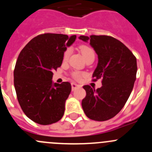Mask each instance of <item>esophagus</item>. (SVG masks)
<instances>
[{"label": "esophagus", "mask_w": 152, "mask_h": 152, "mask_svg": "<svg viewBox=\"0 0 152 152\" xmlns=\"http://www.w3.org/2000/svg\"><path fill=\"white\" fill-rule=\"evenodd\" d=\"M81 86L79 85H77L76 83H75V82H73V83H71V87H72V90H76V89L79 88V87H80Z\"/></svg>", "instance_id": "esophagus-1"}]
</instances>
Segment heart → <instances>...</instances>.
I'll use <instances>...</instances> for the list:
<instances>
[{
  "label": "heart",
  "instance_id": "1",
  "mask_svg": "<svg viewBox=\"0 0 152 152\" xmlns=\"http://www.w3.org/2000/svg\"><path fill=\"white\" fill-rule=\"evenodd\" d=\"M70 51H71V50H70V48L67 49V50H65V53H64L63 54L64 61H66L68 59L69 56H70ZM80 51L81 53H82L83 57L85 58V59H86L87 57H89V56H95L94 50H93L91 48L86 46V45H82V46H80ZM82 75H83V73H82L81 72H79V71H75L73 72V76L76 79H80Z\"/></svg>",
  "mask_w": 152,
  "mask_h": 152
}]
</instances>
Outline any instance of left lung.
<instances>
[{
	"instance_id": "1",
	"label": "left lung",
	"mask_w": 152,
	"mask_h": 152,
	"mask_svg": "<svg viewBox=\"0 0 152 152\" xmlns=\"http://www.w3.org/2000/svg\"><path fill=\"white\" fill-rule=\"evenodd\" d=\"M98 55L95 79L102 78L97 90L85 85L86 97L82 106L87 118L104 121L115 116L125 105L132 93L137 73V59L129 49L115 38L105 35L80 36Z\"/></svg>"
}]
</instances>
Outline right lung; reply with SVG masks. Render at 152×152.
Wrapping results in <instances>:
<instances>
[{"mask_svg":"<svg viewBox=\"0 0 152 152\" xmlns=\"http://www.w3.org/2000/svg\"><path fill=\"white\" fill-rule=\"evenodd\" d=\"M76 35L43 34L31 39L20 53L14 70L18 102L26 115L35 123L59 121L71 91L69 82L53 83V71L60 67L64 52Z\"/></svg>","mask_w":152,"mask_h":152,"instance_id":"obj_1","label":"right lung"}]
</instances>
